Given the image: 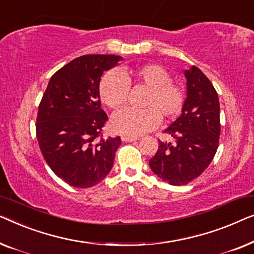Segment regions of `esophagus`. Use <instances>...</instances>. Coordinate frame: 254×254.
<instances>
[{
	"mask_svg": "<svg viewBox=\"0 0 254 254\" xmlns=\"http://www.w3.org/2000/svg\"><path fill=\"white\" fill-rule=\"evenodd\" d=\"M137 137H130V135H122V140L126 142H131V141H135L137 140Z\"/></svg>",
	"mask_w": 254,
	"mask_h": 254,
	"instance_id": "34e87169",
	"label": "esophagus"
}]
</instances>
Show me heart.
<instances>
[{
  "instance_id": "heart-1",
  "label": "heart",
  "mask_w": 254,
  "mask_h": 254,
  "mask_svg": "<svg viewBox=\"0 0 254 254\" xmlns=\"http://www.w3.org/2000/svg\"><path fill=\"white\" fill-rule=\"evenodd\" d=\"M141 86L147 93L141 100L142 109L127 108L114 115L112 127L124 135H140L158 126L160 117L171 120L177 117L187 102V91L173 83L171 76L159 64L110 71L100 81V98L110 109H119L127 102L130 88Z\"/></svg>"
}]
</instances>
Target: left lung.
<instances>
[{
    "instance_id": "left-lung-1",
    "label": "left lung",
    "mask_w": 254,
    "mask_h": 254,
    "mask_svg": "<svg viewBox=\"0 0 254 254\" xmlns=\"http://www.w3.org/2000/svg\"><path fill=\"white\" fill-rule=\"evenodd\" d=\"M188 98L182 115L164 130L174 142L159 141L149 167L170 185H185L209 166L219 147L221 131L219 96L201 70H185Z\"/></svg>"
}]
</instances>
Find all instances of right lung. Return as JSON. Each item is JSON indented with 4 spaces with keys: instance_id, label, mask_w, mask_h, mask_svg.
<instances>
[{
    "instance_id": "1",
    "label": "right lung",
    "mask_w": 254,
    "mask_h": 254,
    "mask_svg": "<svg viewBox=\"0 0 254 254\" xmlns=\"http://www.w3.org/2000/svg\"><path fill=\"white\" fill-rule=\"evenodd\" d=\"M116 55L77 57L53 74L39 105L37 138L46 162L71 187L87 189L112 170L121 138L102 137L108 121L99 85Z\"/></svg>"
}]
</instances>
